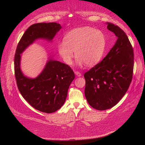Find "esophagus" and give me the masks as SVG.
<instances>
[{"mask_svg": "<svg viewBox=\"0 0 145 145\" xmlns=\"http://www.w3.org/2000/svg\"><path fill=\"white\" fill-rule=\"evenodd\" d=\"M74 73H75V74H76V75L77 77H81V76H82L81 73H80L79 72L75 71V72H74Z\"/></svg>", "mask_w": 145, "mask_h": 145, "instance_id": "34e87169", "label": "esophagus"}]
</instances>
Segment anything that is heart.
Instances as JSON below:
<instances>
[{"label": "heart", "mask_w": 145, "mask_h": 145, "mask_svg": "<svg viewBox=\"0 0 145 145\" xmlns=\"http://www.w3.org/2000/svg\"><path fill=\"white\" fill-rule=\"evenodd\" d=\"M106 46L103 33L90 27L74 28L65 34L63 41L57 45V51L63 62L71 65L74 57L78 66L97 65L102 59Z\"/></svg>", "instance_id": "obj_1"}]
</instances>
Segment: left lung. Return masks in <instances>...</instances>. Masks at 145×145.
<instances>
[{
	"mask_svg": "<svg viewBox=\"0 0 145 145\" xmlns=\"http://www.w3.org/2000/svg\"><path fill=\"white\" fill-rule=\"evenodd\" d=\"M106 24L117 41L102 62L84 74L86 99L91 107L100 111L112 108L125 95L134 68L133 49L128 37L118 26Z\"/></svg>",
	"mask_w": 145,
	"mask_h": 145,
	"instance_id": "8db88e82",
	"label": "left lung"
}]
</instances>
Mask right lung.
Wrapping results in <instances>:
<instances>
[{
	"label": "right lung",
	"instance_id": "add662e5",
	"mask_svg": "<svg viewBox=\"0 0 145 145\" xmlns=\"http://www.w3.org/2000/svg\"><path fill=\"white\" fill-rule=\"evenodd\" d=\"M61 28L56 22L31 25L20 40L14 57L15 77L20 94L34 108L45 113L54 112L63 106L75 75L68 65L50 56L40 74L28 77L20 68L22 54L39 39L52 42Z\"/></svg>",
	"mask_w": 145,
	"mask_h": 145
}]
</instances>
